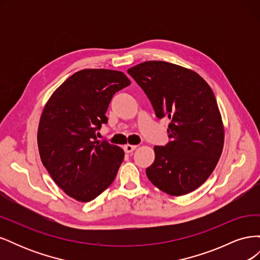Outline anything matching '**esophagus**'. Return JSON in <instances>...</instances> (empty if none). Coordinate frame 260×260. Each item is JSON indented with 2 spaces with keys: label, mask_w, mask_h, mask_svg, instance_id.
<instances>
[{
  "label": "esophagus",
  "mask_w": 260,
  "mask_h": 260,
  "mask_svg": "<svg viewBox=\"0 0 260 260\" xmlns=\"http://www.w3.org/2000/svg\"><path fill=\"white\" fill-rule=\"evenodd\" d=\"M137 147H138L137 145L127 144V145H124V146H123V149H124V152H125V153H131V152L135 151V149H136Z\"/></svg>",
  "instance_id": "1"
}]
</instances>
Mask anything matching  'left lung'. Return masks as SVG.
I'll use <instances>...</instances> for the list:
<instances>
[{
	"instance_id": "obj_1",
	"label": "left lung",
	"mask_w": 260,
	"mask_h": 260,
	"mask_svg": "<svg viewBox=\"0 0 260 260\" xmlns=\"http://www.w3.org/2000/svg\"><path fill=\"white\" fill-rule=\"evenodd\" d=\"M128 74L145 92L156 116L170 119L171 140L154 147L147 178L172 196L196 190L216 168L223 148V123L214 92L199 74L167 61L141 62Z\"/></svg>"
}]
</instances>
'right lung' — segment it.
Returning a JSON list of instances; mask_svg holds the SVG:
<instances>
[{
    "label": "right lung",
    "instance_id": "obj_1",
    "mask_svg": "<svg viewBox=\"0 0 260 260\" xmlns=\"http://www.w3.org/2000/svg\"><path fill=\"white\" fill-rule=\"evenodd\" d=\"M123 73L83 69L55 90L43 108L38 147L43 166L62 191L90 202L113 183L123 149L99 141L114 94L130 84Z\"/></svg>",
    "mask_w": 260,
    "mask_h": 260
}]
</instances>
